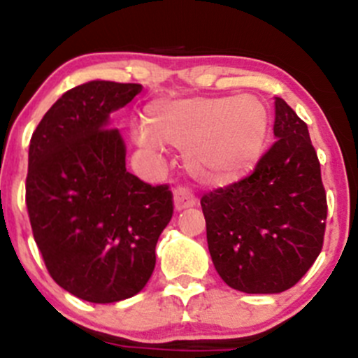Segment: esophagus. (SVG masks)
<instances>
[{
	"label": "esophagus",
	"mask_w": 358,
	"mask_h": 358,
	"mask_svg": "<svg viewBox=\"0 0 358 358\" xmlns=\"http://www.w3.org/2000/svg\"><path fill=\"white\" fill-rule=\"evenodd\" d=\"M173 204H175V211H183L187 208H192L196 204L192 194L185 189H176L173 192Z\"/></svg>",
	"instance_id": "obj_1"
}]
</instances>
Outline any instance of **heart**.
<instances>
[{"label": "heart", "mask_w": 358, "mask_h": 358, "mask_svg": "<svg viewBox=\"0 0 358 358\" xmlns=\"http://www.w3.org/2000/svg\"><path fill=\"white\" fill-rule=\"evenodd\" d=\"M145 121L133 128L140 152L156 157L162 143L183 149L187 173L206 187L246 176L268 135V112L251 95L156 100Z\"/></svg>", "instance_id": "b5f03b06"}]
</instances>
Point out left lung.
<instances>
[{
    "label": "left lung",
    "mask_w": 358,
    "mask_h": 358,
    "mask_svg": "<svg viewBox=\"0 0 358 358\" xmlns=\"http://www.w3.org/2000/svg\"><path fill=\"white\" fill-rule=\"evenodd\" d=\"M275 143L248 178L201 199L213 265L248 294L294 286L319 256L327 202L308 128L275 96Z\"/></svg>",
    "instance_id": "obj_1"
}]
</instances>
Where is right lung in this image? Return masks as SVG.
Listing matches in <instances>:
<instances>
[{
  "instance_id": "add662e5",
  "label": "right lung",
  "mask_w": 358,
  "mask_h": 358,
  "mask_svg": "<svg viewBox=\"0 0 358 358\" xmlns=\"http://www.w3.org/2000/svg\"><path fill=\"white\" fill-rule=\"evenodd\" d=\"M142 85L88 81L64 93L32 133L25 202L52 279L90 303L131 298L149 282L173 216L168 185L126 171L110 114Z\"/></svg>"
}]
</instances>
